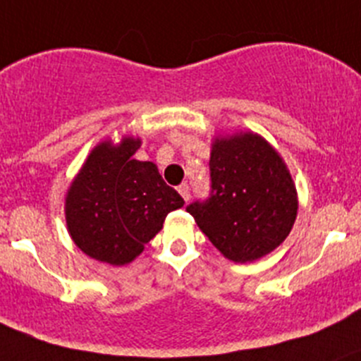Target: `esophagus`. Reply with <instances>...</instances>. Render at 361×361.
Instances as JSON below:
<instances>
[{
	"mask_svg": "<svg viewBox=\"0 0 361 361\" xmlns=\"http://www.w3.org/2000/svg\"><path fill=\"white\" fill-rule=\"evenodd\" d=\"M178 192H180V195L185 199V201L190 199V187H188V183H181L180 187H178Z\"/></svg>",
	"mask_w": 361,
	"mask_h": 361,
	"instance_id": "esophagus-1",
	"label": "esophagus"
}]
</instances>
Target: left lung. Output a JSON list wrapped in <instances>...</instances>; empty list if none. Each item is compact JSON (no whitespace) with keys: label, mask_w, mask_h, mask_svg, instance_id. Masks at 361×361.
<instances>
[{"label":"left lung","mask_w":361,"mask_h":361,"mask_svg":"<svg viewBox=\"0 0 361 361\" xmlns=\"http://www.w3.org/2000/svg\"><path fill=\"white\" fill-rule=\"evenodd\" d=\"M209 171L211 197L187 211L225 258L248 264L288 238L297 218V188L265 137L251 130L216 136Z\"/></svg>","instance_id":"8db88e82"}]
</instances>
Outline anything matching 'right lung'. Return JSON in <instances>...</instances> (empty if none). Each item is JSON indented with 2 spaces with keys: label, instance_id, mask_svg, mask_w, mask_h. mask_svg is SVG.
Wrapping results in <instances>:
<instances>
[{
  "label": "right lung",
  "instance_id": "add662e5",
  "mask_svg": "<svg viewBox=\"0 0 361 361\" xmlns=\"http://www.w3.org/2000/svg\"><path fill=\"white\" fill-rule=\"evenodd\" d=\"M140 137L106 140L90 150L64 199L68 232L87 257L130 264L185 201L166 185L154 162L133 157Z\"/></svg>",
  "mask_w": 361,
  "mask_h": 361
}]
</instances>
